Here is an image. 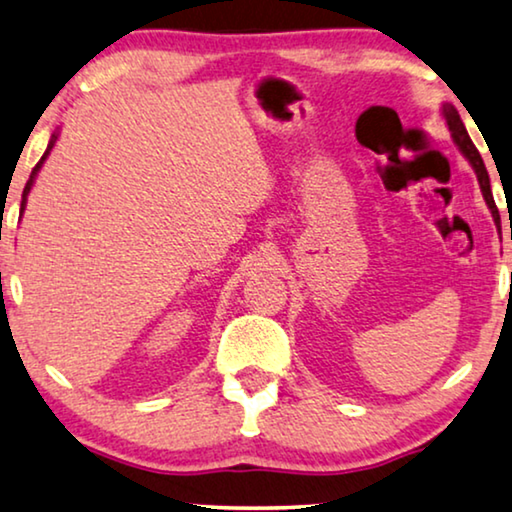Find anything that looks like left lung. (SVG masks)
Returning <instances> with one entry per match:
<instances>
[{
  "label": "left lung",
  "mask_w": 512,
  "mask_h": 512,
  "mask_svg": "<svg viewBox=\"0 0 512 512\" xmlns=\"http://www.w3.org/2000/svg\"><path fill=\"white\" fill-rule=\"evenodd\" d=\"M443 116H445V121H447V128H450V132H452V139L459 146V151L464 153V156L468 158V163L473 165L475 174H478L480 191H482V195H485V202L489 205V209H492L494 221L499 223V209H496V202H494V195H492V186H489L487 167H485V163H482L480 153H478V149H475V144L471 142V137H468L464 123H461V118H459V111L454 109L452 104H443Z\"/></svg>",
  "instance_id": "1"
}]
</instances>
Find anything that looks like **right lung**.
<instances>
[{"instance_id": "obj_1", "label": "right lung", "mask_w": 512, "mask_h": 512, "mask_svg": "<svg viewBox=\"0 0 512 512\" xmlns=\"http://www.w3.org/2000/svg\"><path fill=\"white\" fill-rule=\"evenodd\" d=\"M55 139H58V135H53L51 137V142H48V149H46V153L44 156H41V160L37 165H34V170H32V174H30V181H27L25 184V188H23V202H20V214H23V209H25V202H27V193H30V188H32V184H34V177H37V172H39V167L44 165V160H46V156L48 153H51V149H53V144H55Z\"/></svg>"}]
</instances>
